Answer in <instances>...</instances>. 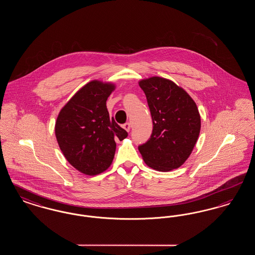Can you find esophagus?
<instances>
[{
    "instance_id": "obj_1",
    "label": "esophagus",
    "mask_w": 255,
    "mask_h": 255,
    "mask_svg": "<svg viewBox=\"0 0 255 255\" xmlns=\"http://www.w3.org/2000/svg\"><path fill=\"white\" fill-rule=\"evenodd\" d=\"M122 127H123L127 132H129V131H130V129H131V127H132V125H131V123L126 122V123H124V124L122 125Z\"/></svg>"
}]
</instances>
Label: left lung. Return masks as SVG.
<instances>
[{
    "label": "left lung",
    "instance_id": "left-lung-1",
    "mask_svg": "<svg viewBox=\"0 0 255 255\" xmlns=\"http://www.w3.org/2000/svg\"><path fill=\"white\" fill-rule=\"evenodd\" d=\"M139 87L145 94L153 131L138 151L153 169H177L190 156L200 133L197 105L183 89L162 77L143 79Z\"/></svg>",
    "mask_w": 255,
    "mask_h": 255
}]
</instances>
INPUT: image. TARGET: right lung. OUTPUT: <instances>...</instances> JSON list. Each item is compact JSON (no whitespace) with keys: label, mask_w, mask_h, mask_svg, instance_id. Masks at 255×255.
<instances>
[{"label":"right lung","mask_w":255,"mask_h":255,"mask_svg":"<svg viewBox=\"0 0 255 255\" xmlns=\"http://www.w3.org/2000/svg\"><path fill=\"white\" fill-rule=\"evenodd\" d=\"M115 85L94 80L82 87L62 108L55 135L67 160L81 173L94 176L108 169L116 139L128 133L110 119L106 101Z\"/></svg>","instance_id":"obj_1"}]
</instances>
